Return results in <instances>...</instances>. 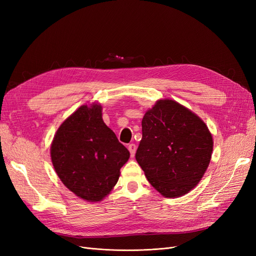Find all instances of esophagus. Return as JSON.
Listing matches in <instances>:
<instances>
[{"label":"esophagus","instance_id":"1","mask_svg":"<svg viewBox=\"0 0 256 256\" xmlns=\"http://www.w3.org/2000/svg\"><path fill=\"white\" fill-rule=\"evenodd\" d=\"M128 150H129V152H130L131 157H134V154H136V144H134V143L129 144V145H128Z\"/></svg>","mask_w":256,"mask_h":256}]
</instances>
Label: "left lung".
Instances as JSON below:
<instances>
[{"label":"left lung","instance_id":"left-lung-1","mask_svg":"<svg viewBox=\"0 0 256 256\" xmlns=\"http://www.w3.org/2000/svg\"><path fill=\"white\" fill-rule=\"evenodd\" d=\"M212 136L196 114L161 99L142 120L136 159L147 180L166 198H178L202 180L212 159Z\"/></svg>","mask_w":256,"mask_h":256}]
</instances>
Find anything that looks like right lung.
Wrapping results in <instances>:
<instances>
[{
  "instance_id": "right-lung-1",
  "label": "right lung",
  "mask_w": 256,
  "mask_h": 256,
  "mask_svg": "<svg viewBox=\"0 0 256 256\" xmlns=\"http://www.w3.org/2000/svg\"><path fill=\"white\" fill-rule=\"evenodd\" d=\"M102 112L99 104L81 106L60 126L50 148L62 182L88 202H100L109 194L130 156Z\"/></svg>"
}]
</instances>
